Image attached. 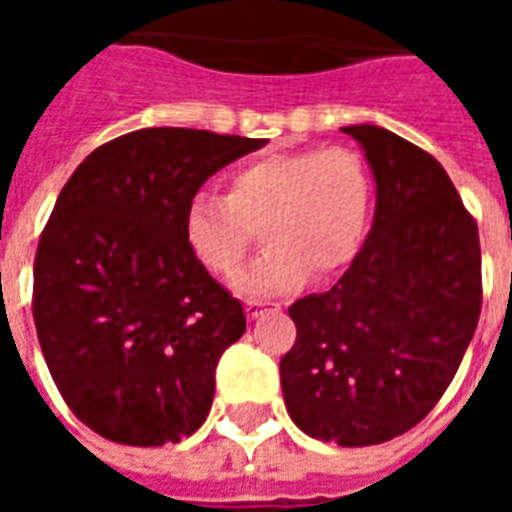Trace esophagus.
I'll return each instance as SVG.
<instances>
[{
	"label": "esophagus",
	"mask_w": 512,
	"mask_h": 512,
	"mask_svg": "<svg viewBox=\"0 0 512 512\" xmlns=\"http://www.w3.org/2000/svg\"><path fill=\"white\" fill-rule=\"evenodd\" d=\"M279 304H271V301H260V299H252L246 301V315L249 318H260L266 310H277Z\"/></svg>",
	"instance_id": "1"
}]
</instances>
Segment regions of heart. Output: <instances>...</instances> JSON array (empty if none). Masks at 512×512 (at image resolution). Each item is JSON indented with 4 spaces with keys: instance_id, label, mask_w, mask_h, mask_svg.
<instances>
[{
    "instance_id": "1",
    "label": "heart",
    "mask_w": 512,
    "mask_h": 512,
    "mask_svg": "<svg viewBox=\"0 0 512 512\" xmlns=\"http://www.w3.org/2000/svg\"><path fill=\"white\" fill-rule=\"evenodd\" d=\"M370 175L351 147L277 153L235 169L227 194L200 191L186 202L183 238L216 277H233L255 230L263 255L235 279L249 296L301 288L354 263L370 219Z\"/></svg>"
}]
</instances>
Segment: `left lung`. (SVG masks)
Returning a JSON list of instances; mask_svg holds the SVG:
<instances>
[{"label": "left lung", "instance_id": "left-lung-1", "mask_svg": "<svg viewBox=\"0 0 512 512\" xmlns=\"http://www.w3.org/2000/svg\"><path fill=\"white\" fill-rule=\"evenodd\" d=\"M376 178V216L351 268L290 304L279 362L290 419L340 447L411 430L458 373L483 307L480 235L436 158L378 126H348Z\"/></svg>", "mask_w": 512, "mask_h": 512}]
</instances>
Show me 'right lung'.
Instances as JSON below:
<instances>
[{
    "instance_id": "add662e5",
    "label": "right lung",
    "mask_w": 512,
    "mask_h": 512,
    "mask_svg": "<svg viewBox=\"0 0 512 512\" xmlns=\"http://www.w3.org/2000/svg\"><path fill=\"white\" fill-rule=\"evenodd\" d=\"M266 139L142 128L95 147L62 186L35 255L32 315L54 384L84 425L161 447L200 428L241 301L183 238L186 202Z\"/></svg>"
}]
</instances>
